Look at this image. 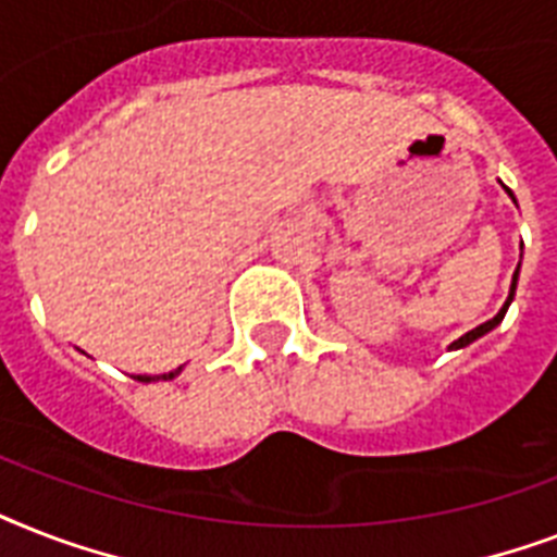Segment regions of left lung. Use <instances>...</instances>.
Masks as SVG:
<instances>
[{
  "label": "left lung",
  "instance_id": "obj_1",
  "mask_svg": "<svg viewBox=\"0 0 557 557\" xmlns=\"http://www.w3.org/2000/svg\"><path fill=\"white\" fill-rule=\"evenodd\" d=\"M506 190H509V187H506ZM509 196H511V190H509ZM511 199H515V196H511ZM520 269V265H518ZM515 288H518V271H515V277H511V288H509V300H506V304H503V309L497 314H494L492 321H485V323H480V326H476V330H471V332H466V335H462V338L459 341H454V344H450V349H462V347H468V344H471V341H476V338H483L485 332H492L494 326H497V323L503 321V314H506V309H509V304L511 300H515Z\"/></svg>",
  "mask_w": 557,
  "mask_h": 557
}]
</instances>
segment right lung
<instances>
[{"mask_svg": "<svg viewBox=\"0 0 557 557\" xmlns=\"http://www.w3.org/2000/svg\"><path fill=\"white\" fill-rule=\"evenodd\" d=\"M178 372H182V367H178L176 372H164V375H138V381H168V379H176Z\"/></svg>", "mask_w": 557, "mask_h": 557, "instance_id": "add662e5", "label": "right lung"}]
</instances>
